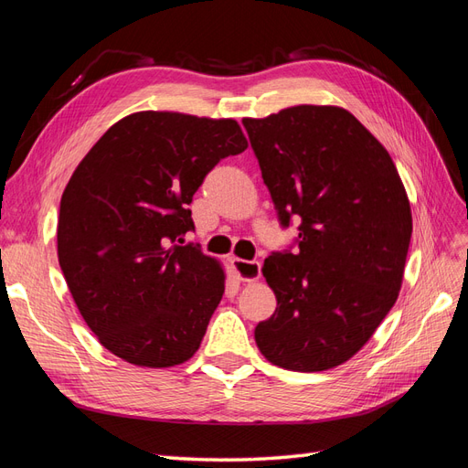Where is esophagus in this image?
I'll use <instances>...</instances> for the list:
<instances>
[{
  "label": "esophagus",
  "instance_id": "esophagus-1",
  "mask_svg": "<svg viewBox=\"0 0 468 468\" xmlns=\"http://www.w3.org/2000/svg\"><path fill=\"white\" fill-rule=\"evenodd\" d=\"M233 271L241 282H257L261 278V262L259 261H241L231 259Z\"/></svg>",
  "mask_w": 468,
  "mask_h": 468
}]
</instances>
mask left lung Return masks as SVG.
Wrapping results in <instances>:
<instances>
[{
  "instance_id": "8db88e82",
  "label": "left lung",
  "mask_w": 468,
  "mask_h": 468,
  "mask_svg": "<svg viewBox=\"0 0 468 468\" xmlns=\"http://www.w3.org/2000/svg\"><path fill=\"white\" fill-rule=\"evenodd\" d=\"M262 180L298 252H274L262 274L276 312L255 329L272 365L319 372L355 356L402 288L411 209L382 143L337 105H293L245 117Z\"/></svg>"
}]
</instances>
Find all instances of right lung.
Returning <instances> with one entry per match:
<instances>
[{
  "instance_id": "right-lung-1",
  "label": "right lung",
  "mask_w": 468,
  "mask_h": 468,
  "mask_svg": "<svg viewBox=\"0 0 468 468\" xmlns=\"http://www.w3.org/2000/svg\"><path fill=\"white\" fill-rule=\"evenodd\" d=\"M249 146L235 119L137 112L91 146L60 199L66 284L98 341L135 367L168 368L199 349L225 271L182 235L221 158Z\"/></svg>"
}]
</instances>
